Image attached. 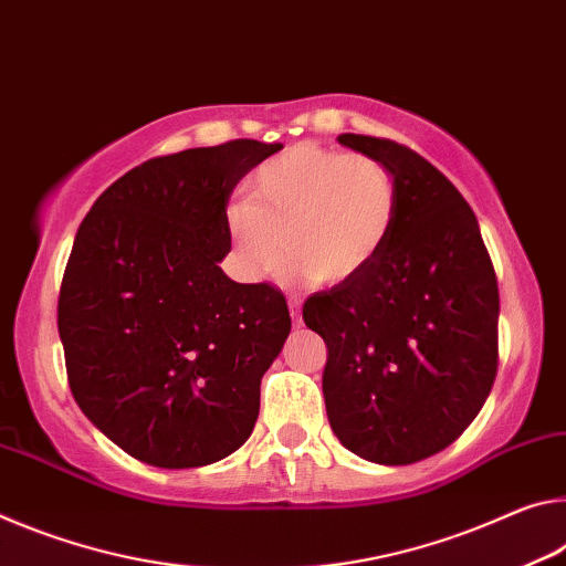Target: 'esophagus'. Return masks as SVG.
<instances>
[{"instance_id": "obj_1", "label": "esophagus", "mask_w": 566, "mask_h": 566, "mask_svg": "<svg viewBox=\"0 0 566 566\" xmlns=\"http://www.w3.org/2000/svg\"><path fill=\"white\" fill-rule=\"evenodd\" d=\"M289 308H291L293 323H295V326H298V323H301V308H303V301L298 298V295H291V298H289Z\"/></svg>"}]
</instances>
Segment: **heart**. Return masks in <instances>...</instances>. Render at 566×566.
I'll return each instance as SVG.
<instances>
[{
    "mask_svg": "<svg viewBox=\"0 0 566 566\" xmlns=\"http://www.w3.org/2000/svg\"><path fill=\"white\" fill-rule=\"evenodd\" d=\"M248 198L228 206L226 228L253 281L281 275L289 253L313 283L354 281L384 253L401 210L398 180L384 160L316 143L258 165Z\"/></svg>",
    "mask_w": 566,
    "mask_h": 566,
    "instance_id": "obj_1",
    "label": "heart"
}]
</instances>
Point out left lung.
I'll return each mask as SVG.
<instances>
[{
    "label": "left lung",
    "mask_w": 566,
    "mask_h": 566,
    "mask_svg": "<svg viewBox=\"0 0 566 566\" xmlns=\"http://www.w3.org/2000/svg\"><path fill=\"white\" fill-rule=\"evenodd\" d=\"M394 170L401 210L368 271L311 295L303 321L326 340L331 429L356 457L403 467L476 419L499 366V285L461 192L411 147L344 133Z\"/></svg>",
    "instance_id": "8db88e82"
}]
</instances>
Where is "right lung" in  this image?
<instances>
[{
    "instance_id": "1",
    "label": "right lung",
    "mask_w": 566,
    "mask_h": 566,
    "mask_svg": "<svg viewBox=\"0 0 566 566\" xmlns=\"http://www.w3.org/2000/svg\"><path fill=\"white\" fill-rule=\"evenodd\" d=\"M281 143L230 140L153 157L95 200L57 303L72 396L129 457L192 469L245 443L261 378L291 333L285 295L235 283L226 208Z\"/></svg>"
}]
</instances>
